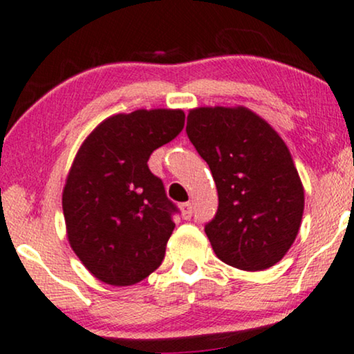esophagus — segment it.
<instances>
[{
    "mask_svg": "<svg viewBox=\"0 0 354 354\" xmlns=\"http://www.w3.org/2000/svg\"><path fill=\"white\" fill-rule=\"evenodd\" d=\"M180 212H182V216H184L185 220H187V218H190L192 216V203H189V202L182 203L180 205Z\"/></svg>",
    "mask_w": 354,
    "mask_h": 354,
    "instance_id": "34e87169",
    "label": "esophagus"
}]
</instances>
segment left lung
<instances>
[{
    "instance_id": "left-lung-1",
    "label": "left lung",
    "mask_w": 354,
    "mask_h": 354,
    "mask_svg": "<svg viewBox=\"0 0 354 354\" xmlns=\"http://www.w3.org/2000/svg\"><path fill=\"white\" fill-rule=\"evenodd\" d=\"M187 134L216 184L218 212L205 226L216 257L252 272L272 268L297 238L305 205L287 144L246 106L194 108Z\"/></svg>"
}]
</instances>
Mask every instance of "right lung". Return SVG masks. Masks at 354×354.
<instances>
[{
	"mask_svg": "<svg viewBox=\"0 0 354 354\" xmlns=\"http://www.w3.org/2000/svg\"><path fill=\"white\" fill-rule=\"evenodd\" d=\"M184 121V111L167 108L118 113L77 151L62 192L65 228L73 252L98 281L133 286L162 263L177 208L147 160Z\"/></svg>",
	"mask_w": 354,
	"mask_h": 354,
	"instance_id": "right-lung-1",
	"label": "right lung"
}]
</instances>
